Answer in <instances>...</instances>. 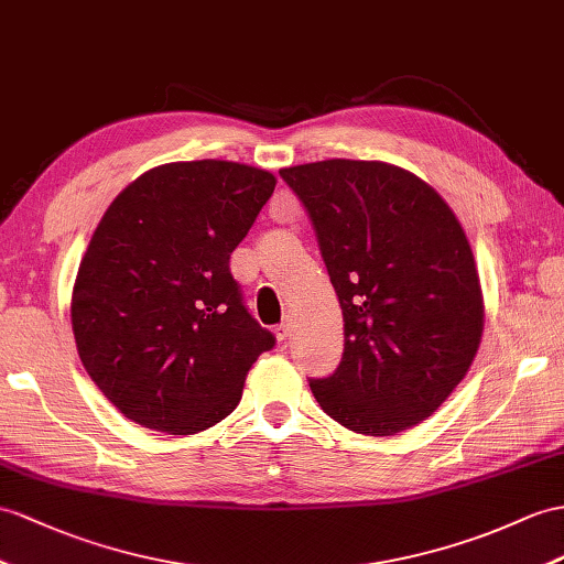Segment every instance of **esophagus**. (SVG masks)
Here are the masks:
<instances>
[{
    "mask_svg": "<svg viewBox=\"0 0 564 564\" xmlns=\"http://www.w3.org/2000/svg\"><path fill=\"white\" fill-rule=\"evenodd\" d=\"M274 337H278L280 341H286L292 337V323L290 321H284V323H280L278 327H274Z\"/></svg>",
    "mask_w": 564,
    "mask_h": 564,
    "instance_id": "34e87169",
    "label": "esophagus"
}]
</instances>
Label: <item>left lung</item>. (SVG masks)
<instances>
[{
    "mask_svg": "<svg viewBox=\"0 0 564 564\" xmlns=\"http://www.w3.org/2000/svg\"><path fill=\"white\" fill-rule=\"evenodd\" d=\"M311 217L345 315L333 376L308 380L329 419L397 435L429 419L469 370L484 333L471 246L437 191L373 160L280 170Z\"/></svg>",
    "mask_w": 564,
    "mask_h": 564,
    "instance_id": "8db88e82",
    "label": "left lung"
}]
</instances>
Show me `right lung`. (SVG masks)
Here are the masks:
<instances>
[{"instance_id": "obj_1", "label": "right lung", "mask_w": 564, "mask_h": 564, "mask_svg": "<svg viewBox=\"0 0 564 564\" xmlns=\"http://www.w3.org/2000/svg\"><path fill=\"white\" fill-rule=\"evenodd\" d=\"M274 184L270 172L227 160L160 164L95 229L72 296L76 347L95 386L143 429H210L274 347L229 270Z\"/></svg>"}]
</instances>
